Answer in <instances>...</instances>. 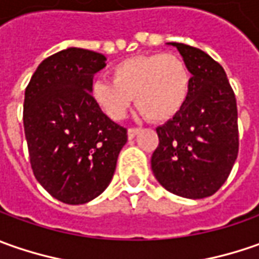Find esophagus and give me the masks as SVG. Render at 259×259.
Segmentation results:
<instances>
[{
	"mask_svg": "<svg viewBox=\"0 0 259 259\" xmlns=\"http://www.w3.org/2000/svg\"><path fill=\"white\" fill-rule=\"evenodd\" d=\"M138 131H140V128H130V130H128V138L133 140L135 135L138 134Z\"/></svg>",
	"mask_w": 259,
	"mask_h": 259,
	"instance_id": "34e87169",
	"label": "esophagus"
}]
</instances>
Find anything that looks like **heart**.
I'll return each mask as SVG.
<instances>
[{
    "instance_id": "1",
    "label": "heart",
    "mask_w": 259,
    "mask_h": 259,
    "mask_svg": "<svg viewBox=\"0 0 259 259\" xmlns=\"http://www.w3.org/2000/svg\"><path fill=\"white\" fill-rule=\"evenodd\" d=\"M109 80H95V102L112 119H121L134 98L147 119L161 122L177 114L187 101L192 76L183 57L173 53L134 56L111 69Z\"/></svg>"
}]
</instances>
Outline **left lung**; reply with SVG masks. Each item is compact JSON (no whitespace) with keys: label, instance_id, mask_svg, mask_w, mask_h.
I'll list each match as a JSON object with an SVG mask.
<instances>
[{"label":"left lung","instance_id":"1","mask_svg":"<svg viewBox=\"0 0 259 259\" xmlns=\"http://www.w3.org/2000/svg\"><path fill=\"white\" fill-rule=\"evenodd\" d=\"M171 45L192 73L190 92L173 119L157 128L151 168L170 193L203 199L222 187L238 157L236 98L216 60L192 46Z\"/></svg>","mask_w":259,"mask_h":259}]
</instances>
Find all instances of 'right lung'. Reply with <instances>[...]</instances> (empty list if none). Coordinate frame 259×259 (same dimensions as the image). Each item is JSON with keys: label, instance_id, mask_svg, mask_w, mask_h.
Returning a JSON list of instances; mask_svg holds the SVG:
<instances>
[{"label": "right lung", "instance_id": "right-lung-1", "mask_svg": "<svg viewBox=\"0 0 259 259\" xmlns=\"http://www.w3.org/2000/svg\"><path fill=\"white\" fill-rule=\"evenodd\" d=\"M106 57L70 47L37 67L25 88L24 133L37 182L55 199L83 204L104 192L126 143V128L91 94Z\"/></svg>", "mask_w": 259, "mask_h": 259}]
</instances>
